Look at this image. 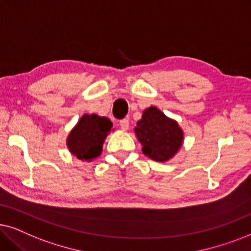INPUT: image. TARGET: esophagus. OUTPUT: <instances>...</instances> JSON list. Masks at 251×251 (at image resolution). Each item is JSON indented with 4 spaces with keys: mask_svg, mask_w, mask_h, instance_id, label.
I'll return each instance as SVG.
<instances>
[{
    "mask_svg": "<svg viewBox=\"0 0 251 251\" xmlns=\"http://www.w3.org/2000/svg\"><path fill=\"white\" fill-rule=\"evenodd\" d=\"M119 125H120V128H122L123 131H127L128 127H129L128 119H126V118L125 119H122V120H120Z\"/></svg>",
    "mask_w": 251,
    "mask_h": 251,
    "instance_id": "34e87169",
    "label": "esophagus"
}]
</instances>
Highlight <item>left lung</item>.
Returning a JSON list of instances; mask_svg holds the SVG:
<instances>
[{
    "label": "left lung",
    "instance_id": "obj_1",
    "mask_svg": "<svg viewBox=\"0 0 251 251\" xmlns=\"http://www.w3.org/2000/svg\"><path fill=\"white\" fill-rule=\"evenodd\" d=\"M134 132L142 146V153L156 162L169 161L183 145L184 132L178 123L156 106L148 107L142 112Z\"/></svg>",
    "mask_w": 251,
    "mask_h": 251
}]
</instances>
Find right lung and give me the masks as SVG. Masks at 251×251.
I'll return each instance as SVG.
<instances>
[{
    "instance_id": "right-lung-1",
    "label": "right lung",
    "mask_w": 251,
    "mask_h": 251,
    "mask_svg": "<svg viewBox=\"0 0 251 251\" xmlns=\"http://www.w3.org/2000/svg\"><path fill=\"white\" fill-rule=\"evenodd\" d=\"M112 128L106 117L83 115L69 132L67 147L72 155L81 161L91 162L102 153L103 144Z\"/></svg>"
}]
</instances>
